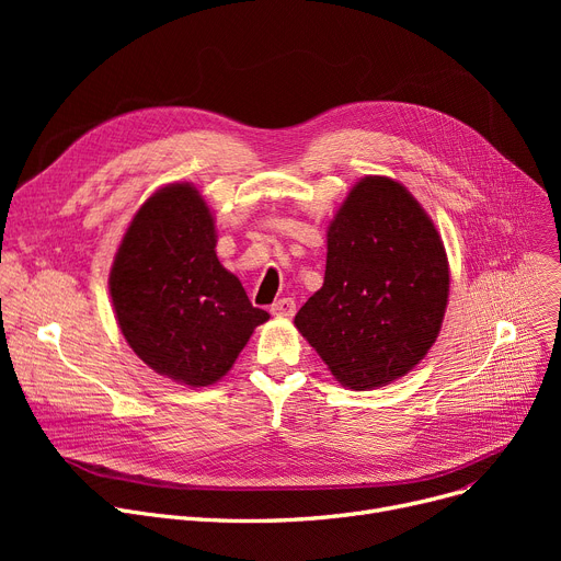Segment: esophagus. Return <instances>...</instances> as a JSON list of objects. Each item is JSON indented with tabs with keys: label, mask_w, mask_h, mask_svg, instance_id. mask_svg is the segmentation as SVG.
Returning a JSON list of instances; mask_svg holds the SVG:
<instances>
[{
	"label": "esophagus",
	"mask_w": 561,
	"mask_h": 561,
	"mask_svg": "<svg viewBox=\"0 0 561 561\" xmlns=\"http://www.w3.org/2000/svg\"><path fill=\"white\" fill-rule=\"evenodd\" d=\"M273 316H279V318H290L293 313H296V300L293 298H282L277 300L273 307H271Z\"/></svg>",
	"instance_id": "1"
}]
</instances>
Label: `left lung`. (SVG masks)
I'll return each mask as SVG.
<instances>
[{
    "mask_svg": "<svg viewBox=\"0 0 561 561\" xmlns=\"http://www.w3.org/2000/svg\"><path fill=\"white\" fill-rule=\"evenodd\" d=\"M448 286L446 250L421 204L398 182L366 176L330 225L325 282L296 328L343 387H385L427 355Z\"/></svg>",
    "mask_w": 561,
    "mask_h": 561,
    "instance_id": "left-lung-1",
    "label": "left lung"
}]
</instances>
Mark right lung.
I'll return each mask as SVG.
<instances>
[{"label": "right lung", "mask_w": 561, "mask_h": 561, "mask_svg": "<svg viewBox=\"0 0 561 561\" xmlns=\"http://www.w3.org/2000/svg\"><path fill=\"white\" fill-rule=\"evenodd\" d=\"M108 286L131 350L188 387L218 381L271 318L220 265L211 211L191 184L165 186L140 206Z\"/></svg>", "instance_id": "right-lung-1"}]
</instances>
